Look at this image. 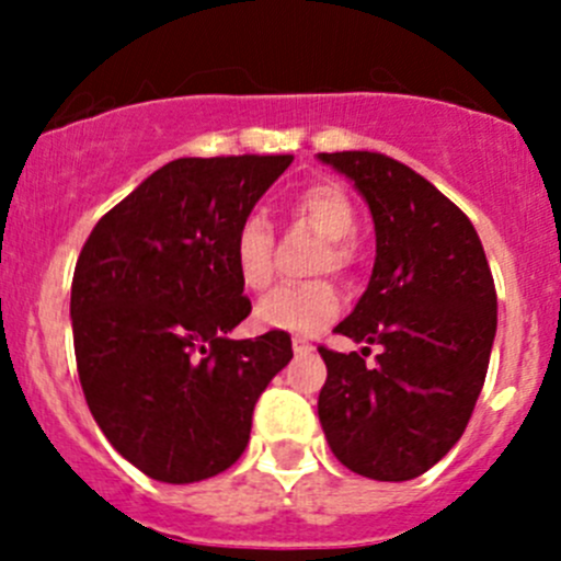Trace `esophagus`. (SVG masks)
<instances>
[{"mask_svg": "<svg viewBox=\"0 0 561 561\" xmlns=\"http://www.w3.org/2000/svg\"><path fill=\"white\" fill-rule=\"evenodd\" d=\"M293 350H296V353H309V350H312V342L301 336H293Z\"/></svg>", "mask_w": 561, "mask_h": 561, "instance_id": "esophagus-1", "label": "esophagus"}]
</instances>
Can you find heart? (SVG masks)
<instances>
[{
    "instance_id": "heart-1",
    "label": "heart",
    "mask_w": 561,
    "mask_h": 561,
    "mask_svg": "<svg viewBox=\"0 0 561 561\" xmlns=\"http://www.w3.org/2000/svg\"><path fill=\"white\" fill-rule=\"evenodd\" d=\"M293 214L312 225L328 247L317 254L314 274L347 271L353 265L350 239L358 228L355 206L347 192L333 181H312L301 186L290 201ZM236 276L247 290H265L274 279V236L268 222L257 214H249L239 222L230 247ZM342 312V293L328 279L304 282V285H282L271 290L254 309L263 328L290 333H314Z\"/></svg>"
}]
</instances>
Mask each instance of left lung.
Masks as SVG:
<instances>
[{"mask_svg":"<svg viewBox=\"0 0 561 561\" xmlns=\"http://www.w3.org/2000/svg\"><path fill=\"white\" fill-rule=\"evenodd\" d=\"M369 203L377 233L371 279L333 331L380 344L317 347L328 380L317 399L333 456L371 480H412L467 428L489 371L496 290L478 230L421 173L377 151L320 154Z\"/></svg>","mask_w":561,"mask_h":561,"instance_id":"8db88e82","label":"left lung"}]
</instances>
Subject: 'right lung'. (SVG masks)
Wrapping results in <instances>:
<instances>
[{
	"label": "right lung",
	"mask_w": 561,
	"mask_h": 561,
	"mask_svg": "<svg viewBox=\"0 0 561 561\" xmlns=\"http://www.w3.org/2000/svg\"><path fill=\"white\" fill-rule=\"evenodd\" d=\"M290 154L181 157L94 225L72 274V344L94 421L129 463L195 483L239 461L290 333L230 339L252 304L233 233Z\"/></svg>",
	"instance_id": "1"
}]
</instances>
